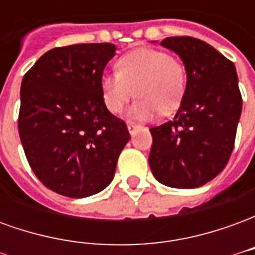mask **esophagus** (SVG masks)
<instances>
[{"label":"esophagus","mask_w":255,"mask_h":255,"mask_svg":"<svg viewBox=\"0 0 255 255\" xmlns=\"http://www.w3.org/2000/svg\"><path fill=\"white\" fill-rule=\"evenodd\" d=\"M127 127H128V131H129V133H131V135H133V133L136 132L139 128H140L139 126H136V124H132V123H128Z\"/></svg>","instance_id":"obj_1"}]
</instances>
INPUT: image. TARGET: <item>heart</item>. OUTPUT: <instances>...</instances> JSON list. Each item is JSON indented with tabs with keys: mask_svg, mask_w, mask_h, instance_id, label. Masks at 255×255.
<instances>
[{
	"mask_svg": "<svg viewBox=\"0 0 255 255\" xmlns=\"http://www.w3.org/2000/svg\"><path fill=\"white\" fill-rule=\"evenodd\" d=\"M116 73L101 79V94L112 113H122L133 93L128 117L147 122L161 112L171 115L182 102L186 90V68L175 56L155 49H138L124 54L116 64Z\"/></svg>",
	"mask_w": 255,
	"mask_h": 255,
	"instance_id": "b5f03b06",
	"label": "heart"
}]
</instances>
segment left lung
Segmentation results:
<instances>
[{
  "label": "left lung",
  "instance_id": "1",
  "mask_svg": "<svg viewBox=\"0 0 255 255\" xmlns=\"http://www.w3.org/2000/svg\"><path fill=\"white\" fill-rule=\"evenodd\" d=\"M161 46L182 58L187 86L173 120L150 128V169L168 187H201L224 169L234 150L242 113L235 65L191 36H169Z\"/></svg>",
  "mask_w": 255,
  "mask_h": 255
}]
</instances>
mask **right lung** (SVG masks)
I'll list each match as a JSON object with an SVG mask.
<instances>
[{"instance_id": "right-lung-1", "label": "right lung", "mask_w": 255, "mask_h": 255, "mask_svg": "<svg viewBox=\"0 0 255 255\" xmlns=\"http://www.w3.org/2000/svg\"><path fill=\"white\" fill-rule=\"evenodd\" d=\"M115 52L112 43L54 47L21 82L17 126L25 157L43 186L64 197L108 187L129 140L126 123L108 111L101 94Z\"/></svg>"}]
</instances>
